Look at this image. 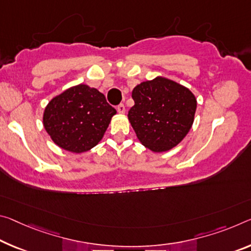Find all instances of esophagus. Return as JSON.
Wrapping results in <instances>:
<instances>
[{
	"instance_id": "34e87169",
	"label": "esophagus",
	"mask_w": 251,
	"mask_h": 251,
	"mask_svg": "<svg viewBox=\"0 0 251 251\" xmlns=\"http://www.w3.org/2000/svg\"><path fill=\"white\" fill-rule=\"evenodd\" d=\"M125 106H124V104H119L118 106H117V111L119 114H124L125 113Z\"/></svg>"
}]
</instances>
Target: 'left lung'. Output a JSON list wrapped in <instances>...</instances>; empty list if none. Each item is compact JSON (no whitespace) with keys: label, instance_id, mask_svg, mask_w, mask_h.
I'll list each match as a JSON object with an SVG mask.
<instances>
[{"label":"left lung","instance_id":"obj_1","mask_svg":"<svg viewBox=\"0 0 251 251\" xmlns=\"http://www.w3.org/2000/svg\"><path fill=\"white\" fill-rule=\"evenodd\" d=\"M134 106L128 119L137 138L153 152L176 146L194 121L197 99L191 91L170 79L157 77L133 89Z\"/></svg>","mask_w":251,"mask_h":251}]
</instances>
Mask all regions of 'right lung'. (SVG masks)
Wrapping results in <instances>:
<instances>
[{
    "label": "right lung",
    "mask_w": 251,
    "mask_h": 251,
    "mask_svg": "<svg viewBox=\"0 0 251 251\" xmlns=\"http://www.w3.org/2000/svg\"><path fill=\"white\" fill-rule=\"evenodd\" d=\"M116 109L97 89L78 85L54 97L45 109L43 125L61 149L74 153L98 144Z\"/></svg>",
    "instance_id": "1"
}]
</instances>
